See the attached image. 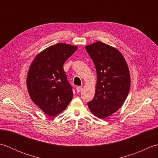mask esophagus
<instances>
[{
	"label": "esophagus",
	"mask_w": 158,
	"mask_h": 158,
	"mask_svg": "<svg viewBox=\"0 0 158 158\" xmlns=\"http://www.w3.org/2000/svg\"><path fill=\"white\" fill-rule=\"evenodd\" d=\"M76 90H77V92H81V90H82V87H81V86H78V87H77Z\"/></svg>",
	"instance_id": "34e87169"
}]
</instances>
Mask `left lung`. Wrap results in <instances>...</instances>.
Segmentation results:
<instances>
[{
    "label": "left lung",
    "instance_id": "8db88e82",
    "mask_svg": "<svg viewBox=\"0 0 158 158\" xmlns=\"http://www.w3.org/2000/svg\"><path fill=\"white\" fill-rule=\"evenodd\" d=\"M96 67L95 95L88 106L94 115L105 119L119 110L130 88L127 62L118 49L97 41L85 46Z\"/></svg>",
    "mask_w": 158,
    "mask_h": 158
}]
</instances>
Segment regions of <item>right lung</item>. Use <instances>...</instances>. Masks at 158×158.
Here are the masks:
<instances>
[{"mask_svg": "<svg viewBox=\"0 0 158 158\" xmlns=\"http://www.w3.org/2000/svg\"><path fill=\"white\" fill-rule=\"evenodd\" d=\"M77 46L58 43L39 53L29 67L26 85L32 101L49 116L62 113L73 96L63 65Z\"/></svg>", "mask_w": 158, "mask_h": 158, "instance_id": "right-lung-1", "label": "right lung"}]
</instances>
